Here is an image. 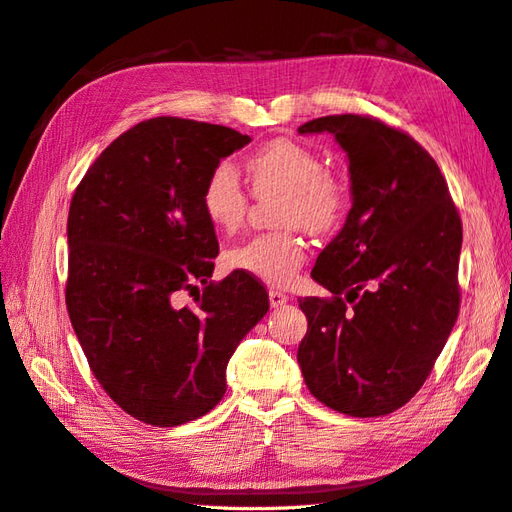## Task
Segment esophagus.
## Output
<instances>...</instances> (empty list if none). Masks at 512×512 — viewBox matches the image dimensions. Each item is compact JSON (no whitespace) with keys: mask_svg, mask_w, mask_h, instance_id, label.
Here are the masks:
<instances>
[{"mask_svg":"<svg viewBox=\"0 0 512 512\" xmlns=\"http://www.w3.org/2000/svg\"><path fill=\"white\" fill-rule=\"evenodd\" d=\"M286 301H288V294H286V292L275 290V288L269 290V303H271V307H280V305H284Z\"/></svg>","mask_w":512,"mask_h":512,"instance_id":"1","label":"esophagus"}]
</instances>
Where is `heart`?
Returning <instances> with one entry per match:
<instances>
[{"label": "heart", "mask_w": 512, "mask_h": 512, "mask_svg": "<svg viewBox=\"0 0 512 512\" xmlns=\"http://www.w3.org/2000/svg\"><path fill=\"white\" fill-rule=\"evenodd\" d=\"M252 192L282 194L275 211L280 226H301L309 235L331 232L348 205V185L320 153L292 138H275L247 160ZM205 218L220 232H235L247 213L250 194L230 162L215 164L200 192ZM307 250L294 228L256 235L228 252V265L271 286H288L303 267Z\"/></svg>", "instance_id": "heart-1"}]
</instances>
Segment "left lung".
<instances>
[{
    "label": "left lung",
    "mask_w": 512,
    "mask_h": 512,
    "mask_svg": "<svg viewBox=\"0 0 512 512\" xmlns=\"http://www.w3.org/2000/svg\"><path fill=\"white\" fill-rule=\"evenodd\" d=\"M350 160L352 209L312 277L297 361L307 389L348 416L399 410L431 374L459 314L461 218L440 168L414 138L371 115H329Z\"/></svg>",
    "instance_id": "obj_1"
}]
</instances>
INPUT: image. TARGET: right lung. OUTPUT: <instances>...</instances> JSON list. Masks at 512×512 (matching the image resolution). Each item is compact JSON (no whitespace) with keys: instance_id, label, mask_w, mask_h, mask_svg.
<instances>
[{"instance_id":"obj_1","label":"right lung","mask_w":512,"mask_h":512,"mask_svg":"<svg viewBox=\"0 0 512 512\" xmlns=\"http://www.w3.org/2000/svg\"><path fill=\"white\" fill-rule=\"evenodd\" d=\"M247 143L226 126L153 117L117 136L74 190L70 322L106 395L147 425H183L218 406L232 352L269 309L252 275L209 280L220 245L200 192Z\"/></svg>"}]
</instances>
